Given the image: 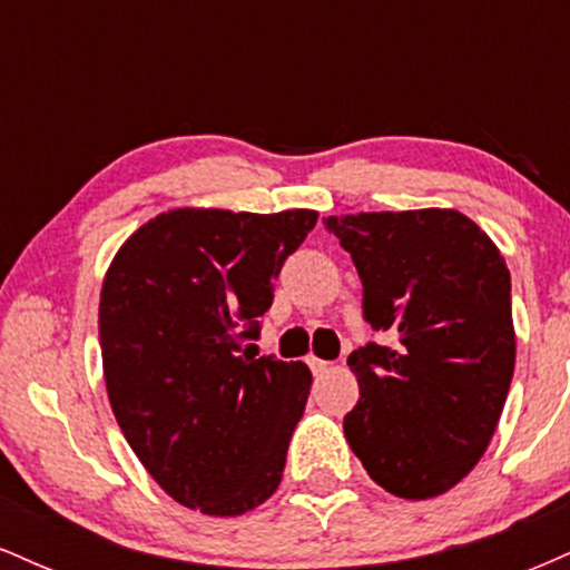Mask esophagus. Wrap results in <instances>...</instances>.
<instances>
[{
  "mask_svg": "<svg viewBox=\"0 0 570 570\" xmlns=\"http://www.w3.org/2000/svg\"><path fill=\"white\" fill-rule=\"evenodd\" d=\"M307 364H311L313 375H324V372H330V370H332V364H330V362H322V358H316V356L307 358Z\"/></svg>",
  "mask_w": 570,
  "mask_h": 570,
  "instance_id": "esophagus-1",
  "label": "esophagus"
}]
</instances>
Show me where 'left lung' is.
<instances>
[{
	"mask_svg": "<svg viewBox=\"0 0 570 570\" xmlns=\"http://www.w3.org/2000/svg\"><path fill=\"white\" fill-rule=\"evenodd\" d=\"M364 286L367 343L343 429L377 485L434 499L488 450L514 372L512 281L488 233L453 208L326 217Z\"/></svg>",
	"mask_w": 570,
	"mask_h": 570,
	"instance_id": "8db88e82",
	"label": "left lung"
}]
</instances>
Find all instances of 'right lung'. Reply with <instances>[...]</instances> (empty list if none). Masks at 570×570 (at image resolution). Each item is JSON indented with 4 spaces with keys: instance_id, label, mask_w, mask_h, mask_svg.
Instances as JSON below:
<instances>
[{
    "instance_id": "obj_1",
    "label": "right lung",
    "mask_w": 570,
    "mask_h": 570,
    "mask_svg": "<svg viewBox=\"0 0 570 570\" xmlns=\"http://www.w3.org/2000/svg\"><path fill=\"white\" fill-rule=\"evenodd\" d=\"M318 214L174 208L115 254L98 303L104 381L122 434L187 509L252 512L276 493L311 394L303 362L254 358L273 281Z\"/></svg>"
}]
</instances>
